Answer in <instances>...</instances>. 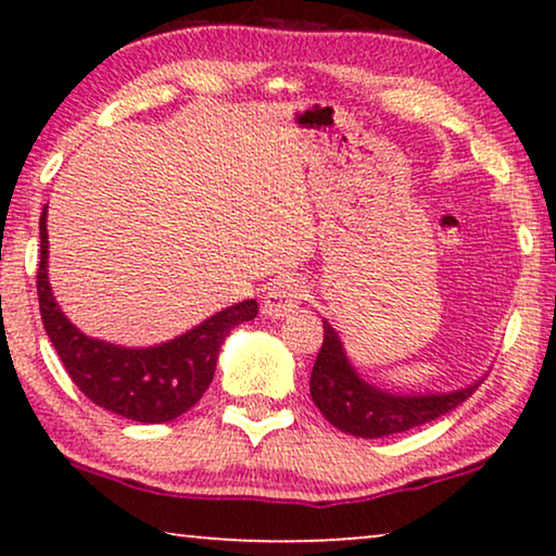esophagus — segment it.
Returning <instances> with one entry per match:
<instances>
[{
  "instance_id": "1",
  "label": "esophagus",
  "mask_w": 556,
  "mask_h": 556,
  "mask_svg": "<svg viewBox=\"0 0 556 556\" xmlns=\"http://www.w3.org/2000/svg\"><path fill=\"white\" fill-rule=\"evenodd\" d=\"M303 295H306V286H303L301 278H295V276L278 278L276 283H270L268 293H265L263 314L268 318H280V316L291 314V311L301 306Z\"/></svg>"
}]
</instances>
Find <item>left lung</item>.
<instances>
[{"label":"left lung","mask_w":556,"mask_h":556,"mask_svg":"<svg viewBox=\"0 0 556 556\" xmlns=\"http://www.w3.org/2000/svg\"><path fill=\"white\" fill-rule=\"evenodd\" d=\"M481 382L447 394H392L371 387L349 364L339 333L324 321V344L311 371V397L326 420L356 438H384L451 413Z\"/></svg>","instance_id":"obj_1"}]
</instances>
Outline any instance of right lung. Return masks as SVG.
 Returning a JSON list of instances; mask_svg holds the SVG:
<instances>
[{
	"label": "right lung",
	"instance_id": "1",
	"mask_svg": "<svg viewBox=\"0 0 556 556\" xmlns=\"http://www.w3.org/2000/svg\"><path fill=\"white\" fill-rule=\"evenodd\" d=\"M48 207L40 215L37 299L48 337L75 387L98 407L136 422H169L202 400L215 377L219 346L230 329L257 316L253 299L210 316L159 346L126 349L90 339L60 311L48 280Z\"/></svg>",
	"mask_w": 556,
	"mask_h": 556
}]
</instances>
